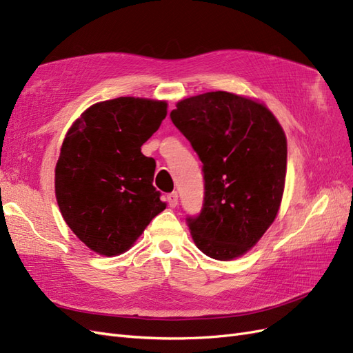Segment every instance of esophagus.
I'll return each instance as SVG.
<instances>
[{
  "label": "esophagus",
  "instance_id": "esophagus-1",
  "mask_svg": "<svg viewBox=\"0 0 353 353\" xmlns=\"http://www.w3.org/2000/svg\"><path fill=\"white\" fill-rule=\"evenodd\" d=\"M166 199H168V203H169L170 208H176V206H178V194H176V193L168 194Z\"/></svg>",
  "mask_w": 353,
  "mask_h": 353
}]
</instances>
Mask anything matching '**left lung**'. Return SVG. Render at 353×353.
<instances>
[{"label":"left lung","instance_id":"obj_1","mask_svg":"<svg viewBox=\"0 0 353 353\" xmlns=\"http://www.w3.org/2000/svg\"><path fill=\"white\" fill-rule=\"evenodd\" d=\"M170 119L205 172L203 210L188 219L191 237L212 259H237L279 215L287 172L283 126L259 100L227 91L179 100Z\"/></svg>","mask_w":353,"mask_h":353}]
</instances>
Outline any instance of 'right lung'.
<instances>
[{
	"label": "right lung",
	"instance_id": "add662e5",
	"mask_svg": "<svg viewBox=\"0 0 353 353\" xmlns=\"http://www.w3.org/2000/svg\"><path fill=\"white\" fill-rule=\"evenodd\" d=\"M168 114L165 100L119 97L95 103L72 123L56 165L61 216L101 256L130 250L166 209L153 187L156 162L141 153Z\"/></svg>",
	"mask_w": 353,
	"mask_h": 353
}]
</instances>
